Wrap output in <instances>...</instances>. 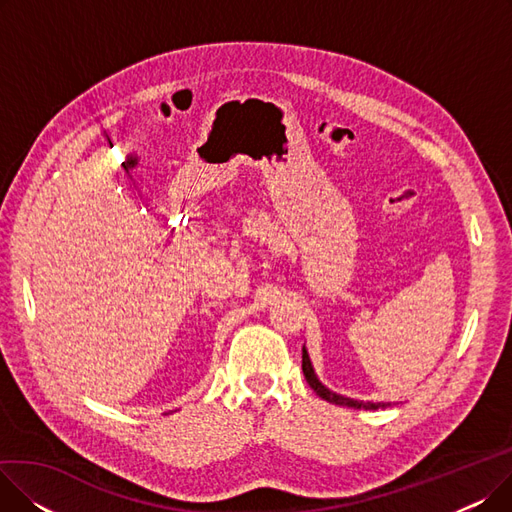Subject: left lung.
<instances>
[{
  "label": "left lung",
  "instance_id": "left-lung-1",
  "mask_svg": "<svg viewBox=\"0 0 512 512\" xmlns=\"http://www.w3.org/2000/svg\"><path fill=\"white\" fill-rule=\"evenodd\" d=\"M303 373H305V380L309 382V386L324 398L328 402H332V405H340V407H353V409H365V411H375V409H386V407H392V402H371V400H355V398H348V396H342L338 392H332L330 388H326L324 384L319 382L317 373L313 369V363L309 359V353L307 348L303 346Z\"/></svg>",
  "mask_w": 512,
  "mask_h": 512
}]
</instances>
